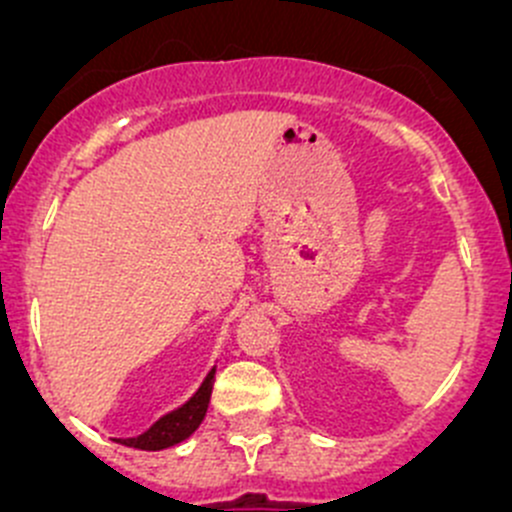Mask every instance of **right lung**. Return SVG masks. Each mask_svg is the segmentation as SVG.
I'll return each instance as SVG.
<instances>
[{"mask_svg":"<svg viewBox=\"0 0 512 512\" xmlns=\"http://www.w3.org/2000/svg\"><path fill=\"white\" fill-rule=\"evenodd\" d=\"M213 381L215 369H210V374L205 376V381L200 384V389L195 391V396L188 404H183L178 411H170V414L158 418V421L153 423L146 433H141V436L116 438V441L128 448H141V451H163V448L185 441L205 418V411H208L210 404V394H213Z\"/></svg>","mask_w":512,"mask_h":512,"instance_id":"add662e5","label":"right lung"}]
</instances>
